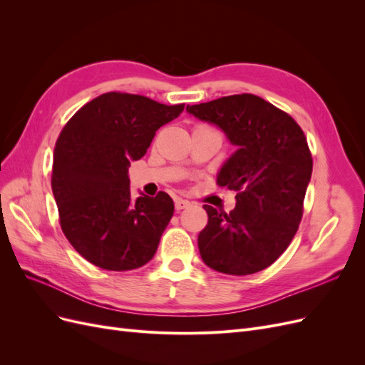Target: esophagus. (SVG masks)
I'll return each mask as SVG.
<instances>
[{
    "label": "esophagus",
    "instance_id": "obj_1",
    "mask_svg": "<svg viewBox=\"0 0 365 365\" xmlns=\"http://www.w3.org/2000/svg\"><path fill=\"white\" fill-rule=\"evenodd\" d=\"M187 207H190V202L187 201V200H181V197H178V200H175V208L178 210H184V208H187Z\"/></svg>",
    "mask_w": 365,
    "mask_h": 365
}]
</instances>
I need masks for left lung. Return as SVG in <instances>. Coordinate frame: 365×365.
Instances as JSON below:
<instances>
[{"label": "left lung", "mask_w": 365, "mask_h": 365, "mask_svg": "<svg viewBox=\"0 0 365 365\" xmlns=\"http://www.w3.org/2000/svg\"><path fill=\"white\" fill-rule=\"evenodd\" d=\"M200 120L219 126L237 150L222 165L217 185L236 190L230 213L204 205L197 236L207 267L230 275L268 268L289 247L303 216L312 155L297 121L254 94H235L187 105Z\"/></svg>", "instance_id": "1"}]
</instances>
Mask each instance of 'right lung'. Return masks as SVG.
Here are the masks:
<instances>
[{
  "instance_id": "obj_1",
  "label": "right lung",
  "mask_w": 365,
  "mask_h": 365,
  "mask_svg": "<svg viewBox=\"0 0 365 365\" xmlns=\"http://www.w3.org/2000/svg\"><path fill=\"white\" fill-rule=\"evenodd\" d=\"M182 111L184 103L168 106L113 91L83 105L61 130L51 173L59 224L73 248L96 267L137 269L157 252L173 201L165 192L134 200L128 168Z\"/></svg>"
}]
</instances>
